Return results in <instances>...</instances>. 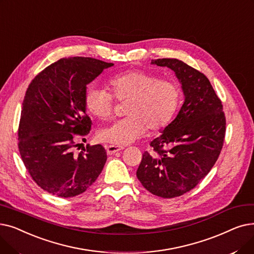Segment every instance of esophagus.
I'll return each mask as SVG.
<instances>
[{
	"instance_id": "obj_1",
	"label": "esophagus",
	"mask_w": 254,
	"mask_h": 254,
	"mask_svg": "<svg viewBox=\"0 0 254 254\" xmlns=\"http://www.w3.org/2000/svg\"><path fill=\"white\" fill-rule=\"evenodd\" d=\"M123 147H119V146H113V144H110V146H106V153L107 155H113L121 150H123Z\"/></svg>"
}]
</instances>
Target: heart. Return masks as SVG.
Instances as JSON below:
<instances>
[{
  "label": "heart",
  "mask_w": 254,
  "mask_h": 254,
  "mask_svg": "<svg viewBox=\"0 0 254 254\" xmlns=\"http://www.w3.org/2000/svg\"><path fill=\"white\" fill-rule=\"evenodd\" d=\"M118 100H128L124 119L115 121L98 132V139L116 146H126L140 138L149 130L165 126L174 116L180 99V90L171 80L158 79L139 70L116 74L107 81ZM113 95L103 88L91 86L84 102L95 117L105 120L114 110Z\"/></svg>",
  "instance_id": "1"
}]
</instances>
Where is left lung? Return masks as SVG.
I'll use <instances>...</instances> for the list:
<instances>
[{"mask_svg": "<svg viewBox=\"0 0 254 254\" xmlns=\"http://www.w3.org/2000/svg\"><path fill=\"white\" fill-rule=\"evenodd\" d=\"M151 64L175 72L184 102L161 135L151 141L155 153H143L136 177L152 194L173 198L194 188L218 159L225 117L220 99L201 72L177 59L152 60Z\"/></svg>", "mask_w": 254, "mask_h": 254, "instance_id": "8db88e82", "label": "left lung"}]
</instances>
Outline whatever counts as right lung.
<instances>
[{
	"label": "right lung",
	"mask_w": 254,
	"mask_h": 254,
	"mask_svg": "<svg viewBox=\"0 0 254 254\" xmlns=\"http://www.w3.org/2000/svg\"><path fill=\"white\" fill-rule=\"evenodd\" d=\"M112 66L93 58H64L42 70L27 90L18 149L36 184L53 195L80 194L103 170L107 159L104 148L88 146L76 155L74 134L90 132L92 122L84 102L87 86Z\"/></svg>",
	"instance_id": "obj_1"
}]
</instances>
